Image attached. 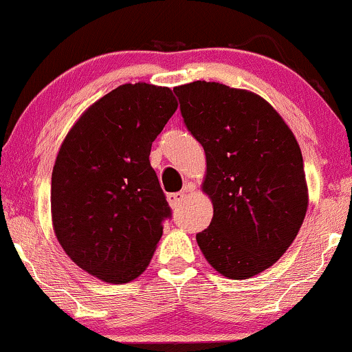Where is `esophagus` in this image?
<instances>
[{
    "mask_svg": "<svg viewBox=\"0 0 352 352\" xmlns=\"http://www.w3.org/2000/svg\"><path fill=\"white\" fill-rule=\"evenodd\" d=\"M184 198H185V192H177V193L167 195V200H168V203H170L172 208H177V206L184 201Z\"/></svg>",
    "mask_w": 352,
    "mask_h": 352,
    "instance_id": "obj_1",
    "label": "esophagus"
}]
</instances>
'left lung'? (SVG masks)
I'll use <instances>...</instances> for the list:
<instances>
[{"mask_svg": "<svg viewBox=\"0 0 352 352\" xmlns=\"http://www.w3.org/2000/svg\"><path fill=\"white\" fill-rule=\"evenodd\" d=\"M173 91L185 126L206 155L201 188L213 203V218L197 243L224 277L251 278L280 259L307 214L297 139L252 91L201 80Z\"/></svg>", "mask_w": 352, "mask_h": 352, "instance_id": "obj_1", "label": "left lung"}]
</instances>
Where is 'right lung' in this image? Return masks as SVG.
<instances>
[{
    "label": "right lung",
    "instance_id": "add662e5",
    "mask_svg": "<svg viewBox=\"0 0 352 352\" xmlns=\"http://www.w3.org/2000/svg\"><path fill=\"white\" fill-rule=\"evenodd\" d=\"M177 107L170 88L126 83L93 103L63 139L52 170L54 231L67 256L101 280L138 278L170 218L149 155Z\"/></svg>",
    "mask_w": 352,
    "mask_h": 352
}]
</instances>
